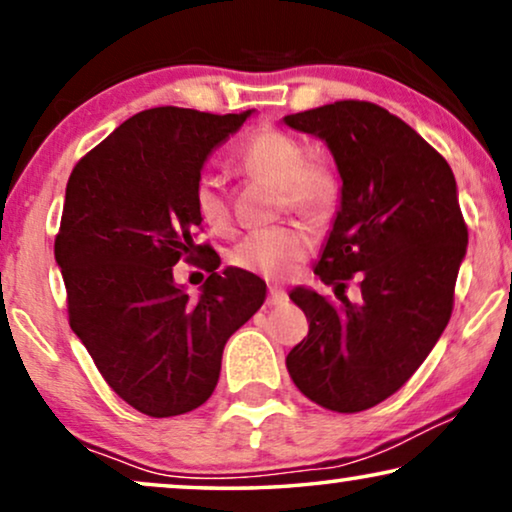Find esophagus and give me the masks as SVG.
I'll list each match as a JSON object with an SVG mask.
<instances>
[{
  "label": "esophagus",
  "mask_w": 512,
  "mask_h": 512,
  "mask_svg": "<svg viewBox=\"0 0 512 512\" xmlns=\"http://www.w3.org/2000/svg\"><path fill=\"white\" fill-rule=\"evenodd\" d=\"M289 296H286L284 289H277V286H270L268 291V307H277V305H284Z\"/></svg>",
  "instance_id": "esophagus-1"
}]
</instances>
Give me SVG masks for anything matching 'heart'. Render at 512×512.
<instances>
[{"mask_svg":"<svg viewBox=\"0 0 512 512\" xmlns=\"http://www.w3.org/2000/svg\"><path fill=\"white\" fill-rule=\"evenodd\" d=\"M235 163L251 177H263L279 184V207L291 209L307 219H324L338 200V174L324 158L307 156L305 146L289 132L265 128L242 142ZM193 207L207 228L226 230L230 226L228 193L212 174H200L193 186ZM314 237L303 223H284L251 230L230 251L235 268L265 279L289 277L310 256Z\"/></svg>","mask_w":512,"mask_h":512,"instance_id":"b5f03b06","label":"heart"}]
</instances>
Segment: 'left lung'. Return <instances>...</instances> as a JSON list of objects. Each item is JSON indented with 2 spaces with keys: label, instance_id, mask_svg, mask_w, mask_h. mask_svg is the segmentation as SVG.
Here are the masks:
<instances>
[{
  "label": "left lung",
  "instance_id": "8db88e82",
  "mask_svg": "<svg viewBox=\"0 0 512 512\" xmlns=\"http://www.w3.org/2000/svg\"><path fill=\"white\" fill-rule=\"evenodd\" d=\"M284 123L324 139L342 177L340 212L314 268L342 303L291 291L310 333L286 368L310 401L349 415L396 394L438 342L468 228L447 160L387 109L340 100ZM354 274L359 304L344 298Z\"/></svg>",
  "mask_w": 512,
  "mask_h": 512
}]
</instances>
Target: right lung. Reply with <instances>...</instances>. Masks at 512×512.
Listing matches in <instances>:
<instances>
[{"label": "right lung", "mask_w": 512, "mask_h": 512, "mask_svg": "<svg viewBox=\"0 0 512 512\" xmlns=\"http://www.w3.org/2000/svg\"><path fill=\"white\" fill-rule=\"evenodd\" d=\"M249 114L139 111L69 174L55 235L69 326L104 382L149 417L184 415L212 396L223 347L265 300V284L237 268L219 275L216 251L195 240V179ZM181 257H202L210 272L198 301L173 284Z\"/></svg>", "instance_id": "right-lung-1"}]
</instances>
